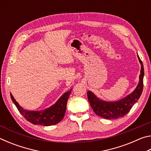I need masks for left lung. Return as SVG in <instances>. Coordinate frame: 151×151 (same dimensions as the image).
Returning a JSON list of instances; mask_svg holds the SVG:
<instances>
[{
  "label": "left lung",
  "instance_id": "1",
  "mask_svg": "<svg viewBox=\"0 0 151 151\" xmlns=\"http://www.w3.org/2000/svg\"><path fill=\"white\" fill-rule=\"evenodd\" d=\"M141 65L139 83L137 88L131 94L124 97V99L115 102H107L102 101L94 95L91 91L87 92L88 100L91 108L97 115L106 119H114L121 118L129 112L132 106L137 103L141 95L143 89V77H144V67L142 62L137 56Z\"/></svg>",
  "mask_w": 151,
  "mask_h": 151
}]
</instances>
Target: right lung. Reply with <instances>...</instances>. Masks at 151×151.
Here are the masks:
<instances>
[{
  "mask_svg": "<svg viewBox=\"0 0 151 151\" xmlns=\"http://www.w3.org/2000/svg\"><path fill=\"white\" fill-rule=\"evenodd\" d=\"M71 91H67L58 99L55 104L49 108L40 111H27L20 106L15 100L13 96L11 93V97L20 113L28 121L33 124H40L42 126H51L56 124L61 121L65 116L66 103L69 97Z\"/></svg>",
  "mask_w": 151,
  "mask_h": 151,
  "instance_id": "add662e5",
  "label": "right lung"
}]
</instances>
